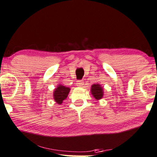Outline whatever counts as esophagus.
<instances>
[{"label":"esophagus","instance_id":"obj_1","mask_svg":"<svg viewBox=\"0 0 157 157\" xmlns=\"http://www.w3.org/2000/svg\"><path fill=\"white\" fill-rule=\"evenodd\" d=\"M83 83H84V82H83V80H78V81H76V84H77V86H83Z\"/></svg>","mask_w":157,"mask_h":157}]
</instances>
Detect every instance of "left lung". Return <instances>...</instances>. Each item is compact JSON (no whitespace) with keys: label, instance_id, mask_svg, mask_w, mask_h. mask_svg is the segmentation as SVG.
Instances as JSON below:
<instances>
[{"label":"left lung","instance_id":"left-lung-1","mask_svg":"<svg viewBox=\"0 0 157 157\" xmlns=\"http://www.w3.org/2000/svg\"><path fill=\"white\" fill-rule=\"evenodd\" d=\"M91 94L96 99H100L103 96V89L99 84H94L91 86Z\"/></svg>","mask_w":157,"mask_h":157}]
</instances>
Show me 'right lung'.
Masks as SVG:
<instances>
[{
  "label": "right lung",
  "mask_w": 157,
  "mask_h": 157,
  "mask_svg": "<svg viewBox=\"0 0 157 157\" xmlns=\"http://www.w3.org/2000/svg\"><path fill=\"white\" fill-rule=\"evenodd\" d=\"M69 91H70V89L69 88L65 87L64 86H62V85H58V88H56L53 94L55 101L59 104V105L62 104L63 101L66 99Z\"/></svg>",
  "instance_id": "obj_1"
}]
</instances>
